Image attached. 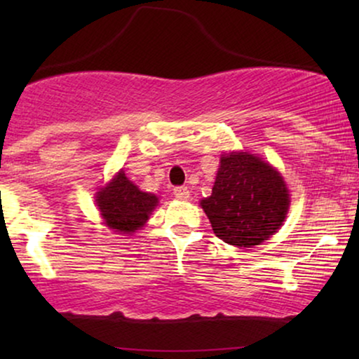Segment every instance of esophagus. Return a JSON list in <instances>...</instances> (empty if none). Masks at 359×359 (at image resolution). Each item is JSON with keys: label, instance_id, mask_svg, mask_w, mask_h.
I'll return each mask as SVG.
<instances>
[{"label": "esophagus", "instance_id": "1", "mask_svg": "<svg viewBox=\"0 0 359 359\" xmlns=\"http://www.w3.org/2000/svg\"><path fill=\"white\" fill-rule=\"evenodd\" d=\"M173 194H175L176 199L186 201L189 198V189L186 188V186H176V188L173 189Z\"/></svg>", "mask_w": 359, "mask_h": 359}]
</instances>
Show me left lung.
Segmentation results:
<instances>
[{
	"label": "left lung",
	"mask_w": 359,
	"mask_h": 359,
	"mask_svg": "<svg viewBox=\"0 0 359 359\" xmlns=\"http://www.w3.org/2000/svg\"><path fill=\"white\" fill-rule=\"evenodd\" d=\"M289 204L281 173L248 151L220 156L212 194L201 201L214 233L240 248H252L276 233Z\"/></svg>",
	"instance_id": "8db88e82"
}]
</instances>
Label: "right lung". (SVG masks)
<instances>
[{"label": "right lung", "mask_w": 359, "mask_h": 359, "mask_svg": "<svg viewBox=\"0 0 359 359\" xmlns=\"http://www.w3.org/2000/svg\"><path fill=\"white\" fill-rule=\"evenodd\" d=\"M96 204L107 227L119 233H134L150 219L158 205V198L140 191L121 170L97 191Z\"/></svg>", "instance_id": "1"}]
</instances>
